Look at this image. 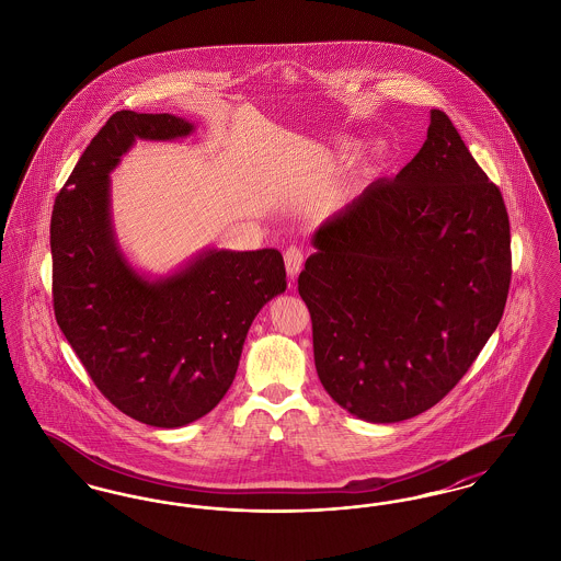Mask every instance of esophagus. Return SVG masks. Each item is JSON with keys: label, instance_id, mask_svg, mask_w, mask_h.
<instances>
[{"label": "esophagus", "instance_id": "34e87169", "mask_svg": "<svg viewBox=\"0 0 561 561\" xmlns=\"http://www.w3.org/2000/svg\"><path fill=\"white\" fill-rule=\"evenodd\" d=\"M284 261H286V271H288V277L296 279L298 273L302 271V250L298 245H290L286 252H284Z\"/></svg>", "mask_w": 561, "mask_h": 561}]
</instances>
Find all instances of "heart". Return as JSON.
<instances>
[{
	"mask_svg": "<svg viewBox=\"0 0 561 561\" xmlns=\"http://www.w3.org/2000/svg\"><path fill=\"white\" fill-rule=\"evenodd\" d=\"M357 153V145H351V142H347V145H341L339 149H334L332 153H330V160H332V163H345V161L353 160V156Z\"/></svg>",
	"mask_w": 561,
	"mask_h": 561,
	"instance_id": "obj_1",
	"label": "heart"
}]
</instances>
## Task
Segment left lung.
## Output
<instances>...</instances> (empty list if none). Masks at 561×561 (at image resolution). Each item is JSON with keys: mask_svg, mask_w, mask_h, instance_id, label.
I'll return each mask as SVG.
<instances>
[{"mask_svg": "<svg viewBox=\"0 0 561 561\" xmlns=\"http://www.w3.org/2000/svg\"><path fill=\"white\" fill-rule=\"evenodd\" d=\"M298 275L328 396L368 423L446 398L503 318L511 236L503 195L450 117L393 181H376L313 233Z\"/></svg>", "mask_w": 561, "mask_h": 561, "instance_id": "left-lung-1", "label": "left lung"}]
</instances>
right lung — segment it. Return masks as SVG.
Masks as SVG:
<instances>
[{"label":"right lung","instance_id":"1","mask_svg":"<svg viewBox=\"0 0 561 561\" xmlns=\"http://www.w3.org/2000/svg\"><path fill=\"white\" fill-rule=\"evenodd\" d=\"M193 133L179 115L117 111L85 147L50 222L56 321L99 391L151 427H185L216 408L252 321L286 293L275 248H204L165 275L138 271L119 248L108 174L136 140Z\"/></svg>","mask_w":561,"mask_h":561}]
</instances>
